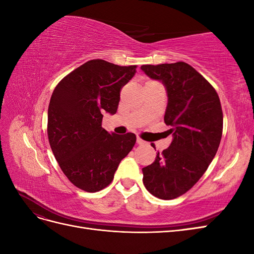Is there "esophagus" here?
Listing matches in <instances>:
<instances>
[{
	"instance_id": "34e87169",
	"label": "esophagus",
	"mask_w": 254,
	"mask_h": 254,
	"mask_svg": "<svg viewBox=\"0 0 254 254\" xmlns=\"http://www.w3.org/2000/svg\"><path fill=\"white\" fill-rule=\"evenodd\" d=\"M136 143L139 144V145H142V144H144L145 142H144L142 139H140V137H137V139H136Z\"/></svg>"
}]
</instances>
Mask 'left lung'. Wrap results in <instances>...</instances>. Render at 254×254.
I'll return each mask as SVG.
<instances>
[{
	"label": "left lung",
	"instance_id": "1",
	"mask_svg": "<svg viewBox=\"0 0 254 254\" xmlns=\"http://www.w3.org/2000/svg\"><path fill=\"white\" fill-rule=\"evenodd\" d=\"M141 68L164 84V122L173 134L170 147L142 168L143 183L150 194L168 200L187 193L205 173L219 147L224 117L217 92L193 66L179 61Z\"/></svg>",
	"mask_w": 254,
	"mask_h": 254
}]
</instances>
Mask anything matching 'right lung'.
<instances>
[{
  "label": "right lung",
  "mask_w": 254,
  "mask_h": 254,
  "mask_svg": "<svg viewBox=\"0 0 254 254\" xmlns=\"http://www.w3.org/2000/svg\"><path fill=\"white\" fill-rule=\"evenodd\" d=\"M135 68L90 60L60 80L53 92L49 142L61 171L82 190L95 193L108 187L135 144L134 133H109L102 127L103 113H117L121 89Z\"/></svg>",
  "instance_id": "1"
}]
</instances>
